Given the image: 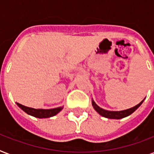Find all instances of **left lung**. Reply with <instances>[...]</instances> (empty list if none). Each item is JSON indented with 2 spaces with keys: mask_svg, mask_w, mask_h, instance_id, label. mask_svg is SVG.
Listing matches in <instances>:
<instances>
[{
  "mask_svg": "<svg viewBox=\"0 0 154 154\" xmlns=\"http://www.w3.org/2000/svg\"><path fill=\"white\" fill-rule=\"evenodd\" d=\"M144 100L139 103L138 105H135L134 107L128 109L122 110V111H109V110H105L104 109H101V108H100L98 105H97L96 103L94 102V100H92V105L94 106V109L96 110L97 112H98L100 115H101L102 117L110 118V119H121V118H123V117H125L127 116H129V115L132 114L142 104Z\"/></svg>",
  "mask_w": 154,
  "mask_h": 154,
  "instance_id": "8db88e82",
  "label": "left lung"
}]
</instances>
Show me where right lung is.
Here are the masks:
<instances>
[{
    "instance_id": "obj_1",
    "label": "right lung",
    "mask_w": 154,
    "mask_h": 154,
    "mask_svg": "<svg viewBox=\"0 0 154 154\" xmlns=\"http://www.w3.org/2000/svg\"><path fill=\"white\" fill-rule=\"evenodd\" d=\"M17 105L23 111H25L26 113L31 115V116H33L35 117H38V118H47V117H51L53 116H55L63 109V107H58L55 108V109H33V108L27 107V106L22 105L19 103H17Z\"/></svg>"
}]
</instances>
